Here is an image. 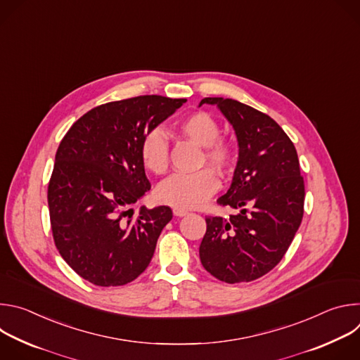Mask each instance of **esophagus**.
<instances>
[{
  "mask_svg": "<svg viewBox=\"0 0 360 360\" xmlns=\"http://www.w3.org/2000/svg\"><path fill=\"white\" fill-rule=\"evenodd\" d=\"M172 212H174V215H175V217H178V218L186 217V215L189 214L186 210H184V208H176V207L172 210Z\"/></svg>",
  "mask_w": 360,
  "mask_h": 360,
  "instance_id": "obj_1",
  "label": "esophagus"
}]
</instances>
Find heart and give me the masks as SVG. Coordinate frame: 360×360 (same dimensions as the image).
<instances>
[{"label":"heart","instance_id":"b5f03b06","mask_svg":"<svg viewBox=\"0 0 360 360\" xmlns=\"http://www.w3.org/2000/svg\"><path fill=\"white\" fill-rule=\"evenodd\" d=\"M178 129L185 136L203 146V158L218 169H226L232 162L231 145L219 138L221 128L208 112H193L185 117ZM139 157L142 165L153 174H164L168 168V141L160 128L149 129L141 139ZM219 188V179L210 168L192 174H175L165 179L157 191L160 202L176 208H196Z\"/></svg>","mask_w":360,"mask_h":360}]
</instances>
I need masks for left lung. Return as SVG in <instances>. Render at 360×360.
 <instances>
[{
	"label": "left lung",
	"instance_id": "1",
	"mask_svg": "<svg viewBox=\"0 0 360 360\" xmlns=\"http://www.w3.org/2000/svg\"><path fill=\"white\" fill-rule=\"evenodd\" d=\"M232 125L239 153L231 188L218 199L236 214L207 217L202 266L226 283L250 282L283 258L303 217L304 184L293 142L266 114L231 98H203Z\"/></svg>",
	"mask_w": 360,
	"mask_h": 360
}]
</instances>
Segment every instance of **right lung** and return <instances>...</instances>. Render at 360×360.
Segmentation results:
<instances>
[{
    "instance_id": "1",
    "label": "right lung",
    "mask_w": 360,
    "mask_h": 360,
    "mask_svg": "<svg viewBox=\"0 0 360 360\" xmlns=\"http://www.w3.org/2000/svg\"><path fill=\"white\" fill-rule=\"evenodd\" d=\"M186 99L142 95L82 115L63 138L48 184L51 229L64 261L96 286H121L149 265L172 219L168 207L132 205L150 189L139 157L142 136Z\"/></svg>"
}]
</instances>
